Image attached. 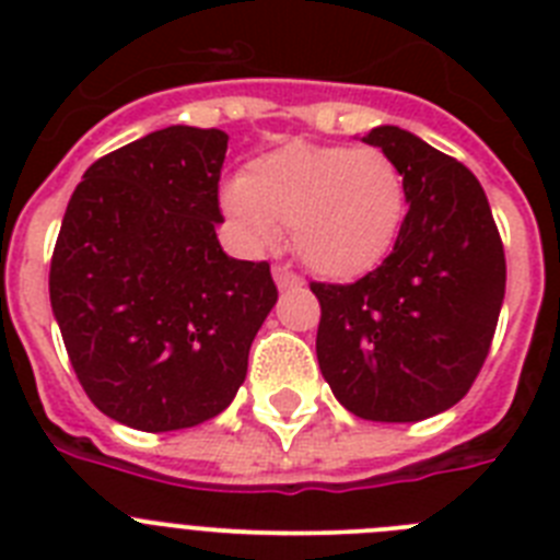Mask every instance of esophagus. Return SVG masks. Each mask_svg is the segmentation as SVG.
Instances as JSON below:
<instances>
[{
    "label": "esophagus",
    "instance_id": "esophagus-1",
    "mask_svg": "<svg viewBox=\"0 0 560 560\" xmlns=\"http://www.w3.org/2000/svg\"><path fill=\"white\" fill-rule=\"evenodd\" d=\"M271 275H275L277 289H300V285H303V280H300L294 271L285 269V266H275V269H271Z\"/></svg>",
    "mask_w": 560,
    "mask_h": 560
}]
</instances>
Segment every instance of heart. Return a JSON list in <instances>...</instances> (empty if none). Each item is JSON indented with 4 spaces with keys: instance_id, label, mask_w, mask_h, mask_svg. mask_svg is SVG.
<instances>
[{
    "instance_id": "obj_1",
    "label": "heart",
    "mask_w": 560,
    "mask_h": 560,
    "mask_svg": "<svg viewBox=\"0 0 560 560\" xmlns=\"http://www.w3.org/2000/svg\"><path fill=\"white\" fill-rule=\"evenodd\" d=\"M221 201L249 249L280 244L283 225L296 257L328 280L378 269L407 219L404 173L378 148L289 142L257 156Z\"/></svg>"
}]
</instances>
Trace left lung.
Here are the masks:
<instances>
[{
    "label": "left lung",
    "instance_id": "obj_1",
    "mask_svg": "<svg viewBox=\"0 0 560 560\" xmlns=\"http://www.w3.org/2000/svg\"><path fill=\"white\" fill-rule=\"evenodd\" d=\"M361 142L404 173L407 219L389 257L348 285L311 283L316 359L341 407L378 423L446 412L471 389L504 300V249L482 185L398 126Z\"/></svg>",
    "mask_w": 560,
    "mask_h": 560
}]
</instances>
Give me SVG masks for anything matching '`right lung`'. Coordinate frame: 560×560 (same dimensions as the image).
I'll return each mask as SVG.
<instances>
[{
  "mask_svg": "<svg viewBox=\"0 0 560 560\" xmlns=\"http://www.w3.org/2000/svg\"><path fill=\"white\" fill-rule=\"evenodd\" d=\"M226 140L148 133L89 167L63 212L52 314L89 400L140 432L224 412L277 303L269 264L235 260L215 235Z\"/></svg>",
  "mask_w": 560,
  "mask_h": 560,
  "instance_id": "1",
  "label": "right lung"
}]
</instances>
